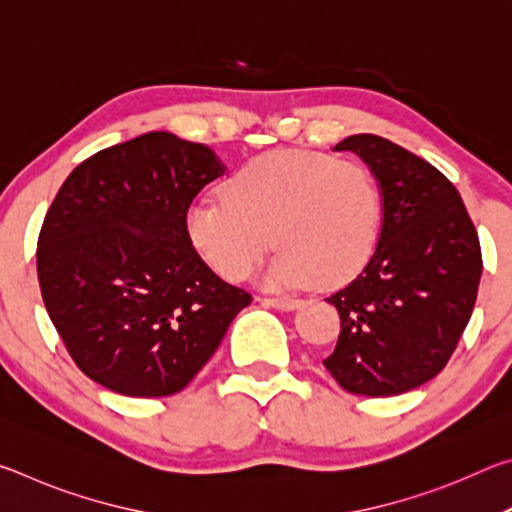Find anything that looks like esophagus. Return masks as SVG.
<instances>
[{
  "instance_id": "1",
  "label": "esophagus",
  "mask_w": 512,
  "mask_h": 512,
  "mask_svg": "<svg viewBox=\"0 0 512 512\" xmlns=\"http://www.w3.org/2000/svg\"><path fill=\"white\" fill-rule=\"evenodd\" d=\"M259 302L266 307H273L280 311H293L300 305V300H296V298H259Z\"/></svg>"
}]
</instances>
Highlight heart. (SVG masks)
<instances>
[{
	"mask_svg": "<svg viewBox=\"0 0 512 512\" xmlns=\"http://www.w3.org/2000/svg\"><path fill=\"white\" fill-rule=\"evenodd\" d=\"M381 192L357 162L314 151H271L225 183V196L196 198L185 232L196 255L230 282L248 277L273 244L266 268L273 289L352 282L377 248Z\"/></svg>",
	"mask_w": 512,
	"mask_h": 512,
	"instance_id": "b5f03b06",
	"label": "heart"
}]
</instances>
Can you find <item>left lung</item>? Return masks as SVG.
I'll list each match as a JSON object with an SVG mask.
<instances>
[{
    "instance_id": "8db88e82",
    "label": "left lung",
    "mask_w": 512,
    "mask_h": 512,
    "mask_svg": "<svg viewBox=\"0 0 512 512\" xmlns=\"http://www.w3.org/2000/svg\"><path fill=\"white\" fill-rule=\"evenodd\" d=\"M334 151L368 164L381 228L366 268L327 298L341 334L323 366L348 393L400 395L436 377L456 350L479 291V235L461 194L427 160L377 135H350Z\"/></svg>"
}]
</instances>
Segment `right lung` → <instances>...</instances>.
I'll use <instances>...</instances> for the list:
<instances>
[{"mask_svg": "<svg viewBox=\"0 0 512 512\" xmlns=\"http://www.w3.org/2000/svg\"><path fill=\"white\" fill-rule=\"evenodd\" d=\"M228 167L167 131L94 153L69 173L38 239L51 323L85 375L128 397L173 395L219 348L250 293L196 255L185 212Z\"/></svg>", "mask_w": 512, "mask_h": 512, "instance_id": "obj_1", "label": "right lung"}]
</instances>
